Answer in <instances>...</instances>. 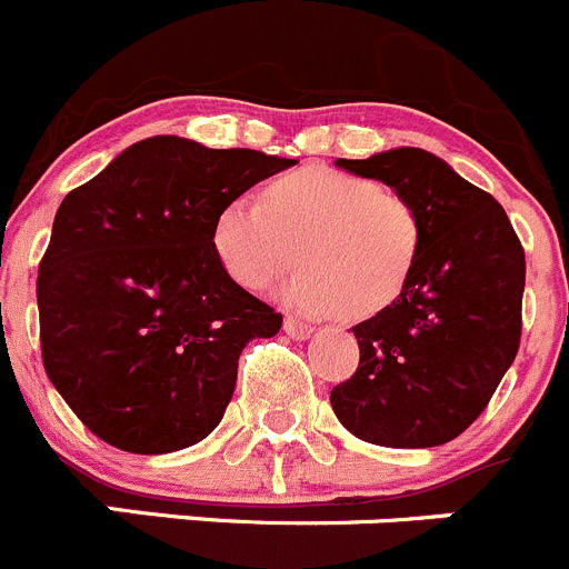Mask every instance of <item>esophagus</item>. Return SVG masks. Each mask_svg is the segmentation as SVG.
Segmentation results:
<instances>
[{
    "mask_svg": "<svg viewBox=\"0 0 569 569\" xmlns=\"http://www.w3.org/2000/svg\"><path fill=\"white\" fill-rule=\"evenodd\" d=\"M283 331L289 333L291 339H309V337H311V331H315V328H311L309 322L297 320V317H286V322H283Z\"/></svg>",
    "mask_w": 569,
    "mask_h": 569,
    "instance_id": "34e87169",
    "label": "esophagus"
}]
</instances>
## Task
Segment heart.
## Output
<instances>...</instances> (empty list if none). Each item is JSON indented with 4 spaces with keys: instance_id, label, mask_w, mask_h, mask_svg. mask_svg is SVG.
<instances>
[{
    "instance_id": "b5f03b06",
    "label": "heart",
    "mask_w": 569,
    "mask_h": 569,
    "mask_svg": "<svg viewBox=\"0 0 569 569\" xmlns=\"http://www.w3.org/2000/svg\"><path fill=\"white\" fill-rule=\"evenodd\" d=\"M212 252L243 289H267L295 267L280 300L302 315L365 320L410 283L423 219L410 196L376 179L302 164L260 190V204L232 199L216 212Z\"/></svg>"
}]
</instances>
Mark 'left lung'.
Instances as JSON below:
<instances>
[{"instance_id": "1", "label": "left lung", "mask_w": 569, "mask_h": 569, "mask_svg": "<svg viewBox=\"0 0 569 569\" xmlns=\"http://www.w3.org/2000/svg\"><path fill=\"white\" fill-rule=\"evenodd\" d=\"M337 164L410 196L423 247L407 289L353 326L359 368L331 390L333 412L368 443H449L477 421L517 359L522 243L500 201L421 148Z\"/></svg>"}]
</instances>
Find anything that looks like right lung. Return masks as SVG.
<instances>
[{
  "label": "right lung",
  "mask_w": 569,
  "mask_h": 569,
  "mask_svg": "<svg viewBox=\"0 0 569 569\" xmlns=\"http://www.w3.org/2000/svg\"><path fill=\"white\" fill-rule=\"evenodd\" d=\"M289 164L151 137L63 196L36 280L41 359L89 432L164 455L219 427L241 350L283 317L224 272L212 219Z\"/></svg>",
  "instance_id": "obj_1"
}]
</instances>
